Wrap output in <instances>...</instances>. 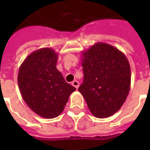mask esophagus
<instances>
[{"instance_id":"esophagus-1","label":"esophagus","mask_w":150,"mask_h":150,"mask_svg":"<svg viewBox=\"0 0 150 150\" xmlns=\"http://www.w3.org/2000/svg\"><path fill=\"white\" fill-rule=\"evenodd\" d=\"M71 84H72V86H74V87H75L76 89H78L79 86V83L77 80H74V81L71 83Z\"/></svg>"}]
</instances>
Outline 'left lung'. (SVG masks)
Listing matches in <instances>:
<instances>
[{
  "instance_id": "left-lung-1",
  "label": "left lung",
  "mask_w": 150,
  "mask_h": 150,
  "mask_svg": "<svg viewBox=\"0 0 150 150\" xmlns=\"http://www.w3.org/2000/svg\"><path fill=\"white\" fill-rule=\"evenodd\" d=\"M83 82L79 88L92 115L112 116L121 108L131 84L126 56L109 44L97 42L82 53Z\"/></svg>"
}]
</instances>
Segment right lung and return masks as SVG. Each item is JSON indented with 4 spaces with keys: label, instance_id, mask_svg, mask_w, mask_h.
I'll return each instance as SVG.
<instances>
[{
    "label": "right lung",
    "instance_id": "obj_1",
    "mask_svg": "<svg viewBox=\"0 0 150 150\" xmlns=\"http://www.w3.org/2000/svg\"><path fill=\"white\" fill-rule=\"evenodd\" d=\"M57 60L58 54L51 48L37 50L23 61L18 75L25 102L38 116L48 119L61 114L76 90L56 68Z\"/></svg>",
    "mask_w": 150,
    "mask_h": 150
}]
</instances>
